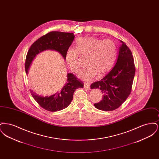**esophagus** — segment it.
Wrapping results in <instances>:
<instances>
[{"label":"esophagus","mask_w":159,"mask_h":159,"mask_svg":"<svg viewBox=\"0 0 159 159\" xmlns=\"http://www.w3.org/2000/svg\"><path fill=\"white\" fill-rule=\"evenodd\" d=\"M84 88L89 89H90V84L88 83H84Z\"/></svg>","instance_id":"esophagus-1"}]
</instances>
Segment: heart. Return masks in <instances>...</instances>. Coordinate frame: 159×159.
<instances>
[{
	"label": "heart",
	"instance_id": "obj_1",
	"mask_svg": "<svg viewBox=\"0 0 159 159\" xmlns=\"http://www.w3.org/2000/svg\"><path fill=\"white\" fill-rule=\"evenodd\" d=\"M117 48L110 39L102 40L94 37H83L76 42V49L70 48L65 55V61L70 69L77 73L80 69L79 54L86 56V67L78 74L79 78L91 81L97 75H103L109 71L117 57Z\"/></svg>",
	"mask_w": 159,
	"mask_h": 159
}]
</instances>
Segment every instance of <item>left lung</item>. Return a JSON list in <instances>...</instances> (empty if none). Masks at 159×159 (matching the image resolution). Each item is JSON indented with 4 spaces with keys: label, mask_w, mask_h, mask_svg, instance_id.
I'll return each mask as SVG.
<instances>
[{
    "label": "left lung",
    "mask_w": 159,
    "mask_h": 159,
    "mask_svg": "<svg viewBox=\"0 0 159 159\" xmlns=\"http://www.w3.org/2000/svg\"><path fill=\"white\" fill-rule=\"evenodd\" d=\"M121 45L116 64L111 70L100 81L92 83L91 89H99L103 98L94 104L102 111H113L118 108L128 98L135 74L134 60L126 43L120 40Z\"/></svg>",
    "instance_id": "1"
}]
</instances>
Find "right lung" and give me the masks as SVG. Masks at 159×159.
I'll return each instance as SVG.
<instances>
[{"label": "right lung", "instance_id": "add662e5", "mask_svg": "<svg viewBox=\"0 0 159 159\" xmlns=\"http://www.w3.org/2000/svg\"><path fill=\"white\" fill-rule=\"evenodd\" d=\"M73 33L51 31L39 38L31 46L26 57L25 70L28 74L36 57L46 50H53L60 53L65 60L67 50L75 39ZM67 82L60 91L49 97L39 95L30 89L33 98L43 108L49 111H58L67 108L71 103L75 91L83 88V83L72 73H67Z\"/></svg>", "mask_w": 159, "mask_h": 159}]
</instances>
